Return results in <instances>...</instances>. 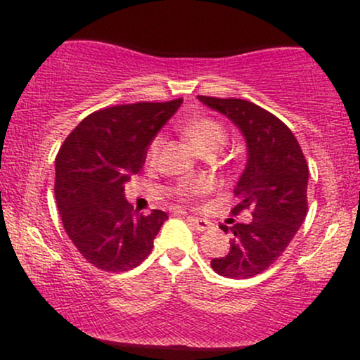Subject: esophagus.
<instances>
[{"instance_id":"34e87169","label":"esophagus","mask_w":360,"mask_h":360,"mask_svg":"<svg viewBox=\"0 0 360 360\" xmlns=\"http://www.w3.org/2000/svg\"><path fill=\"white\" fill-rule=\"evenodd\" d=\"M188 221H189V225L193 226V229L198 230V232H205V230H208L210 226H212V221L205 220V218L188 217Z\"/></svg>"}]
</instances>
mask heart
I'll list each match as a JSON object with an SVG mask.
<instances>
[{
    "mask_svg": "<svg viewBox=\"0 0 360 360\" xmlns=\"http://www.w3.org/2000/svg\"><path fill=\"white\" fill-rule=\"evenodd\" d=\"M181 131H183L184 137L193 143V147L196 148L198 154H205V152H217L218 148H221L226 139V131L221 123H218L217 120L206 118V117L188 120V122H184L183 127H181ZM160 146H162V140L157 137L154 142L150 143L148 155L155 157ZM200 191H201V184H196V183L186 184L183 188L184 196H193V194Z\"/></svg>",
    "mask_w": 360,
    "mask_h": 360,
    "instance_id": "1",
    "label": "heart"
}]
</instances>
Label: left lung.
<instances>
[{
  "label": "left lung",
  "instance_id": "1",
  "mask_svg": "<svg viewBox=\"0 0 360 360\" xmlns=\"http://www.w3.org/2000/svg\"><path fill=\"white\" fill-rule=\"evenodd\" d=\"M205 106L226 117L240 130L247 164L235 186L238 205L233 214L250 210V223L230 229V250L214 257L217 274L249 279L266 271L286 250L307 218L308 166L292 131L254 103L237 98L198 96ZM229 232V226H221Z\"/></svg>",
  "mask_w": 360,
  "mask_h": 360
}]
</instances>
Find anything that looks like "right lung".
<instances>
[{
  "instance_id": "obj_1",
  "label": "right lung",
  "mask_w": 360,
  "mask_h": 360,
  "mask_svg": "<svg viewBox=\"0 0 360 360\" xmlns=\"http://www.w3.org/2000/svg\"><path fill=\"white\" fill-rule=\"evenodd\" d=\"M183 100L135 103L94 111L56 157V201L62 225L81 255L101 271L137 267L150 254L167 214H135L125 183L146 162L147 147Z\"/></svg>"
}]
</instances>
